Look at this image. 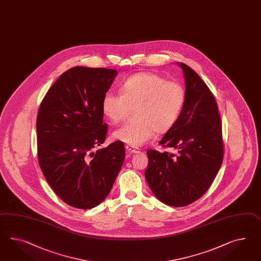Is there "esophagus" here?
Here are the masks:
<instances>
[{"label": "esophagus", "mask_w": 261, "mask_h": 261, "mask_svg": "<svg viewBox=\"0 0 261 261\" xmlns=\"http://www.w3.org/2000/svg\"><path fill=\"white\" fill-rule=\"evenodd\" d=\"M126 150L131 153V154H139L141 152V150L137 147H133V146H130V145H126Z\"/></svg>", "instance_id": "esophagus-1"}]
</instances>
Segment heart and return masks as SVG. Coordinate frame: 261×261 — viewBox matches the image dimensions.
Segmentation results:
<instances>
[{"label":"heart","mask_w":261,"mask_h":261,"mask_svg":"<svg viewBox=\"0 0 261 261\" xmlns=\"http://www.w3.org/2000/svg\"><path fill=\"white\" fill-rule=\"evenodd\" d=\"M185 99L180 84L165 81L154 73H140L121 84L120 94L106 93L101 109L111 122L119 123L134 108V119L117 129L113 137L138 147L150 141L155 131L164 133L175 125Z\"/></svg>","instance_id":"obj_1"}]
</instances>
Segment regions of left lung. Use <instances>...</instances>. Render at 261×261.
I'll list each match as a JSON object with an SVG mask.
<instances>
[{
	"label": "left lung",
	"mask_w": 261,
	"mask_h": 261,
	"mask_svg": "<svg viewBox=\"0 0 261 261\" xmlns=\"http://www.w3.org/2000/svg\"><path fill=\"white\" fill-rule=\"evenodd\" d=\"M186 99L175 125L160 143L176 150L147 151L145 177L155 197L174 207H184L202 197L219 173L224 155L221 119L217 101L201 77L180 63Z\"/></svg>",
	"instance_id": "1"
}]
</instances>
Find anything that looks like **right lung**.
Here are the masks:
<instances>
[{
  "mask_svg": "<svg viewBox=\"0 0 261 261\" xmlns=\"http://www.w3.org/2000/svg\"><path fill=\"white\" fill-rule=\"evenodd\" d=\"M118 71L76 66L65 71L41 102L37 116L38 162L66 204L99 205L112 189L125 158L122 141L106 139L101 101Z\"/></svg>",
  "mask_w": 261,
  "mask_h": 261,
  "instance_id": "right-lung-1",
  "label": "right lung"
}]
</instances>
